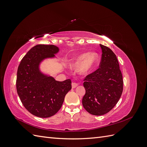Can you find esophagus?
Masks as SVG:
<instances>
[{
	"label": "esophagus",
	"instance_id": "obj_1",
	"mask_svg": "<svg viewBox=\"0 0 147 147\" xmlns=\"http://www.w3.org/2000/svg\"><path fill=\"white\" fill-rule=\"evenodd\" d=\"M78 86V84L76 83H72V88H75Z\"/></svg>",
	"mask_w": 147,
	"mask_h": 147
}]
</instances>
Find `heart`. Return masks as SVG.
Listing matches in <instances>:
<instances>
[{"label": "heart", "instance_id": "1", "mask_svg": "<svg viewBox=\"0 0 147 147\" xmlns=\"http://www.w3.org/2000/svg\"><path fill=\"white\" fill-rule=\"evenodd\" d=\"M99 58V55L96 52L82 53L71 62L70 68L75 70L79 69L81 74L88 75L94 70Z\"/></svg>", "mask_w": 147, "mask_h": 147}]
</instances>
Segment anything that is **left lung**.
I'll return each instance as SVG.
<instances>
[{"label":"left lung","instance_id":"obj_1","mask_svg":"<svg viewBox=\"0 0 147 147\" xmlns=\"http://www.w3.org/2000/svg\"><path fill=\"white\" fill-rule=\"evenodd\" d=\"M100 67L84 79L86 93L82 104L88 113L102 115L117 104L123 90V80L117 57L109 47L100 45Z\"/></svg>","mask_w":147,"mask_h":147}]
</instances>
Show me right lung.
<instances>
[{"mask_svg": "<svg viewBox=\"0 0 147 147\" xmlns=\"http://www.w3.org/2000/svg\"><path fill=\"white\" fill-rule=\"evenodd\" d=\"M59 50L53 45H35L23 57L18 68V94L26 110L38 117L48 118L55 115L72 88L70 79L56 81L39 69L43 59L54 57Z\"/></svg>", "mask_w": 147, "mask_h": 147, "instance_id": "1", "label": "right lung"}]
</instances>
